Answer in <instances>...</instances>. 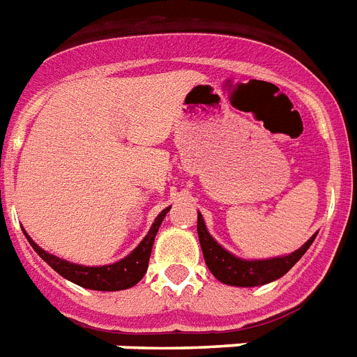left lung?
Segmentation results:
<instances>
[{"label":"left lung","mask_w":357,"mask_h":357,"mask_svg":"<svg viewBox=\"0 0 357 357\" xmlns=\"http://www.w3.org/2000/svg\"><path fill=\"white\" fill-rule=\"evenodd\" d=\"M197 234H199L200 248H202V255L210 272L225 284L244 288L261 287V284L282 278L305 255V252L310 248V244L316 238V235H312L301 248L291 252L290 255L248 261V259L235 257L234 253L222 248L206 229L204 219L200 213H197Z\"/></svg>","instance_id":"obj_1"}]
</instances>
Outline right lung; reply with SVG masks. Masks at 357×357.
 Listing matches in <instances>:
<instances>
[{
  "mask_svg": "<svg viewBox=\"0 0 357 357\" xmlns=\"http://www.w3.org/2000/svg\"><path fill=\"white\" fill-rule=\"evenodd\" d=\"M172 210V206L162 210L158 217L153 222L151 229L147 231L146 237L142 238V243L138 244L137 248L129 253L128 257H123L122 261L113 264H104V266H84V264L69 263L66 259L51 255L45 250H41L34 241H32L26 231H23L26 241L31 243L34 252L45 261L49 266L58 272L61 278H66L67 281L75 282L78 287L89 288V290H100V291H116L126 290V288L135 287L140 279L144 278V273L147 272V263H149V255H151L153 243L157 237V231L160 228L162 220L166 217L167 211Z\"/></svg>",
  "mask_w": 357,
  "mask_h": 357,
  "instance_id": "add662e5",
  "label": "right lung"
}]
</instances>
